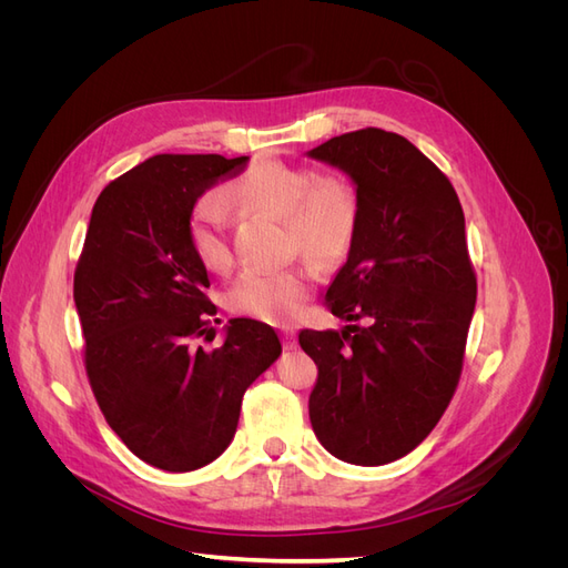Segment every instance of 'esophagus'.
<instances>
[{
  "mask_svg": "<svg viewBox=\"0 0 568 568\" xmlns=\"http://www.w3.org/2000/svg\"><path fill=\"white\" fill-rule=\"evenodd\" d=\"M282 343H284V351H294V348H296V334L286 329V332L282 334Z\"/></svg>",
  "mask_w": 568,
  "mask_h": 568,
  "instance_id": "esophagus-1",
  "label": "esophagus"
}]
</instances>
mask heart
<instances>
[{
	"mask_svg": "<svg viewBox=\"0 0 568 568\" xmlns=\"http://www.w3.org/2000/svg\"><path fill=\"white\" fill-rule=\"evenodd\" d=\"M239 209L280 217L288 248H298L317 265H336L348 255L363 215L357 186L336 175L282 163H261L227 186ZM186 239L196 261L211 272L232 265L225 215L217 196H203L189 213ZM313 291L311 272L291 265L274 272H244L230 291L227 305L239 315L272 324L296 320Z\"/></svg>",
	"mask_w": 568,
	"mask_h": 568,
	"instance_id": "1",
	"label": "heart"
}]
</instances>
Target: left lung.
I'll return each mask as SVG.
<instances>
[{"label": "left lung", "mask_w": 568, "mask_h": 568, "mask_svg": "<svg viewBox=\"0 0 568 568\" xmlns=\"http://www.w3.org/2000/svg\"><path fill=\"white\" fill-rule=\"evenodd\" d=\"M307 156L341 168L363 199L326 291L348 324L298 334L320 372L307 407L326 450L376 467L415 450L459 384L476 305L464 213L450 180L395 132H346Z\"/></svg>", "instance_id": "obj_1"}]
</instances>
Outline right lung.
Masks as SVG:
<instances>
[{"mask_svg":"<svg viewBox=\"0 0 568 568\" xmlns=\"http://www.w3.org/2000/svg\"><path fill=\"white\" fill-rule=\"evenodd\" d=\"M248 156L159 153L99 194L73 280L84 369L109 426L163 471H194L227 450L246 388L282 355L272 326L230 320L209 338V272L186 239L189 213Z\"/></svg>","mask_w":568,"mask_h":568,"instance_id":"1","label":"right lung"}]
</instances>
